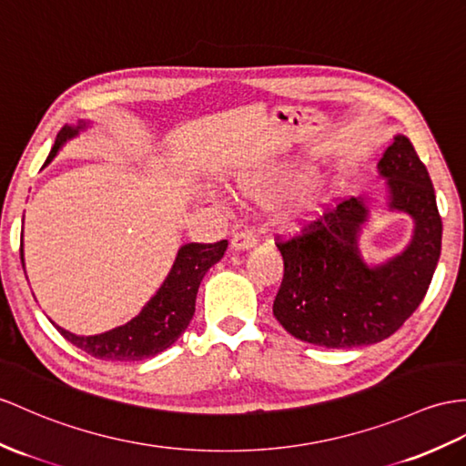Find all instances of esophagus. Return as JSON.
Listing matches in <instances>:
<instances>
[{"instance_id":"obj_1","label":"esophagus","mask_w":466,"mask_h":466,"mask_svg":"<svg viewBox=\"0 0 466 466\" xmlns=\"http://www.w3.org/2000/svg\"><path fill=\"white\" fill-rule=\"evenodd\" d=\"M255 243H257V237L251 231L235 233L231 239V247L235 248V251H248V248L255 247Z\"/></svg>"}]
</instances>
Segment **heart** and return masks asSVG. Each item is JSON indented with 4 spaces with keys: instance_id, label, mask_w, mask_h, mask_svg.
<instances>
[{
    "instance_id": "heart-1",
    "label": "heart",
    "mask_w": 466,
    "mask_h": 466,
    "mask_svg": "<svg viewBox=\"0 0 466 466\" xmlns=\"http://www.w3.org/2000/svg\"><path fill=\"white\" fill-rule=\"evenodd\" d=\"M297 174L290 167L277 172H253L237 176L233 189L237 196L255 199L260 203H272L280 199L290 189ZM328 196V186L320 176L306 177L299 189L280 203L275 223L285 233H300L319 218Z\"/></svg>"
}]
</instances>
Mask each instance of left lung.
Segmentation results:
<instances>
[{"label": "left lung", "mask_w": 466, "mask_h": 466, "mask_svg": "<svg viewBox=\"0 0 466 466\" xmlns=\"http://www.w3.org/2000/svg\"><path fill=\"white\" fill-rule=\"evenodd\" d=\"M388 179V208L415 223L400 255L370 267L360 253L366 198H348L326 209L302 235L277 243L285 277L272 314L294 338L322 348L378 344L400 330L425 299L441 257L442 223L425 164L403 134L378 162Z\"/></svg>", "instance_id": "left-lung-1"}]
</instances>
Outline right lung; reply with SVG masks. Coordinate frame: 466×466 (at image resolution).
Returning <instances> with one entry per match:
<instances>
[{"instance_id":"1","label":"right lung","mask_w":466,"mask_h":466,"mask_svg":"<svg viewBox=\"0 0 466 466\" xmlns=\"http://www.w3.org/2000/svg\"><path fill=\"white\" fill-rule=\"evenodd\" d=\"M86 128V122L78 127H65L56 134L55 146L47 156L49 164L59 154L66 140L75 138L78 132ZM227 241L218 243H187L177 251L172 270L167 272L164 285L154 297L147 300L142 312L124 326L96 336H76L65 328L56 326L63 338L86 354L98 360L112 361H140L152 358L167 350L176 339L186 332L187 324L194 319L196 297L206 272L219 263L225 255ZM21 265H24V243H21Z\"/></svg>"}]
</instances>
